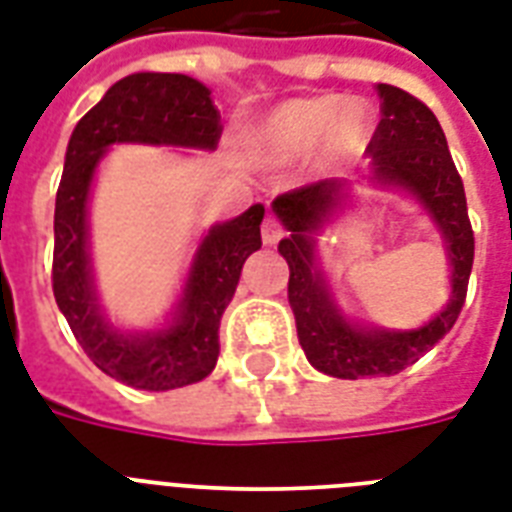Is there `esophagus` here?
<instances>
[{
	"instance_id": "obj_1",
	"label": "esophagus",
	"mask_w": 512,
	"mask_h": 512,
	"mask_svg": "<svg viewBox=\"0 0 512 512\" xmlns=\"http://www.w3.org/2000/svg\"><path fill=\"white\" fill-rule=\"evenodd\" d=\"M260 233H263V244H268V247H273L276 241L281 239V233H284V228H281V223L276 220L273 215H268L263 220V228H260Z\"/></svg>"
}]
</instances>
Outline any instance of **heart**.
<instances>
[{"label": "heart", "instance_id": "1", "mask_svg": "<svg viewBox=\"0 0 512 512\" xmlns=\"http://www.w3.org/2000/svg\"><path fill=\"white\" fill-rule=\"evenodd\" d=\"M372 132L374 114L364 100L295 98L265 114L255 130V146L279 159H297L313 148L329 159H348L364 151Z\"/></svg>", "mask_w": 512, "mask_h": 512}]
</instances>
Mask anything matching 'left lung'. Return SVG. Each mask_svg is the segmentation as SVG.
Wrapping results in <instances>:
<instances>
[{
    "mask_svg": "<svg viewBox=\"0 0 512 512\" xmlns=\"http://www.w3.org/2000/svg\"><path fill=\"white\" fill-rule=\"evenodd\" d=\"M380 124L366 148L372 156L369 183L412 196L436 225L449 263V300L417 329H385L350 319L319 257V236L350 207V183L329 177L273 199V215L289 236L279 241L289 265V305L297 340L319 372L340 380L390 377L425 356L454 327L468 295L473 268V228L465 188L452 162L441 124L422 100L393 84H377Z\"/></svg>",
    "mask_w": 512,
    "mask_h": 512,
    "instance_id": "obj_1",
    "label": "left lung"
}]
</instances>
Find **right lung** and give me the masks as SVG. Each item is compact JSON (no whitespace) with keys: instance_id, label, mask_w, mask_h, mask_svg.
Returning <instances> with one entry per match:
<instances>
[{"instance_id":"1","label":"right lung","mask_w":512,"mask_h":512,"mask_svg":"<svg viewBox=\"0 0 512 512\" xmlns=\"http://www.w3.org/2000/svg\"><path fill=\"white\" fill-rule=\"evenodd\" d=\"M220 114L209 87L185 74L140 71L114 87L76 122L55 199L52 292L68 327L108 377L138 390H172L204 380L220 353V319L233 300L241 268L263 247L265 207L252 204L233 220L209 225L185 271L164 324L122 329L100 303L90 252V196L108 148L170 146L215 151Z\"/></svg>"}]
</instances>
